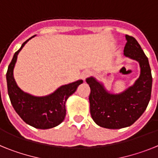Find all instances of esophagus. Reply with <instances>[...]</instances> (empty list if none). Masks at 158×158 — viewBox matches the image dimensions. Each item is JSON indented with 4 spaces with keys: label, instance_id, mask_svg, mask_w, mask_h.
Here are the masks:
<instances>
[{
    "label": "esophagus",
    "instance_id": "34e87169",
    "mask_svg": "<svg viewBox=\"0 0 158 158\" xmlns=\"http://www.w3.org/2000/svg\"><path fill=\"white\" fill-rule=\"evenodd\" d=\"M89 75H90V71H89V70H85V71H83V72H82L81 78L83 79L84 81H85V79L88 77L89 76Z\"/></svg>",
    "mask_w": 158,
    "mask_h": 158
}]
</instances>
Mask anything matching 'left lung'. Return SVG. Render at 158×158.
<instances>
[{"label":"left lung","mask_w":158,"mask_h":158,"mask_svg":"<svg viewBox=\"0 0 158 158\" xmlns=\"http://www.w3.org/2000/svg\"><path fill=\"white\" fill-rule=\"evenodd\" d=\"M123 50L126 58L139 62V77L132 85L121 93L110 92L94 77L86 78L91 93L89 95L90 113L98 126L107 129L127 127L139 119L150 100L152 74L149 60L135 38L125 35Z\"/></svg>","instance_id":"8db88e82"}]
</instances>
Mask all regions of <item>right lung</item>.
Returning <instances> with one entry per match:
<instances>
[{
  "mask_svg": "<svg viewBox=\"0 0 158 158\" xmlns=\"http://www.w3.org/2000/svg\"><path fill=\"white\" fill-rule=\"evenodd\" d=\"M35 35L22 44L8 65L6 73L8 93L13 108L26 123L37 129H50L58 126L64 120L66 114L65 102L83 81L79 79L60 86L47 96H37L23 91L14 79L13 70L19 51Z\"/></svg>",
  "mask_w": 158,
  "mask_h": 158,
  "instance_id": "1",
  "label": "right lung"
}]
</instances>
